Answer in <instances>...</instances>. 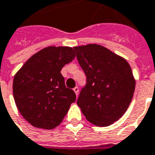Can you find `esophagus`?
<instances>
[{
	"label": "esophagus",
	"mask_w": 155,
	"mask_h": 155,
	"mask_svg": "<svg viewBox=\"0 0 155 155\" xmlns=\"http://www.w3.org/2000/svg\"><path fill=\"white\" fill-rule=\"evenodd\" d=\"M73 90L74 91V93H75V94H76V96H78V94H79V91H80V89H79V87H74V89H73Z\"/></svg>",
	"instance_id": "1"
}]
</instances>
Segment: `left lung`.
<instances>
[{"label": "left lung", "instance_id": "1", "mask_svg": "<svg viewBox=\"0 0 155 155\" xmlns=\"http://www.w3.org/2000/svg\"><path fill=\"white\" fill-rule=\"evenodd\" d=\"M86 75L78 106L89 121L107 127L124 115L132 99L136 81L124 58L98 44L74 47Z\"/></svg>", "mask_w": 155, "mask_h": 155}]
</instances>
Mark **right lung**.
Listing matches in <instances>:
<instances>
[{
    "mask_svg": "<svg viewBox=\"0 0 155 155\" xmlns=\"http://www.w3.org/2000/svg\"><path fill=\"white\" fill-rule=\"evenodd\" d=\"M70 47H48L32 56L13 81L15 102L23 117L37 128L51 130L62 121L76 98L61 71L74 60Z\"/></svg>",
    "mask_w": 155,
    "mask_h": 155,
    "instance_id": "right-lung-1",
    "label": "right lung"
}]
</instances>
